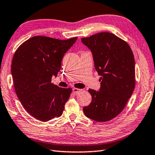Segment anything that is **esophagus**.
Here are the masks:
<instances>
[{
    "label": "esophagus",
    "instance_id": "1",
    "mask_svg": "<svg viewBox=\"0 0 155 155\" xmlns=\"http://www.w3.org/2000/svg\"><path fill=\"white\" fill-rule=\"evenodd\" d=\"M82 90L79 89V88H74L73 89H72V93H74V94H78V93H81V91Z\"/></svg>",
    "mask_w": 155,
    "mask_h": 155
}]
</instances>
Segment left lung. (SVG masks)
<instances>
[{
    "mask_svg": "<svg viewBox=\"0 0 155 155\" xmlns=\"http://www.w3.org/2000/svg\"><path fill=\"white\" fill-rule=\"evenodd\" d=\"M81 41L91 49L101 76L99 91L88 90L92 101L84 107V113L97 122L110 120L123 111L135 87L133 52L126 41L110 32H99Z\"/></svg>",
    "mask_w": 155,
    "mask_h": 155,
    "instance_id": "8db88e82",
    "label": "left lung"
}]
</instances>
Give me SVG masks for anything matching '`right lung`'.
I'll use <instances>...</instances> for the list:
<instances>
[{
	"mask_svg": "<svg viewBox=\"0 0 155 155\" xmlns=\"http://www.w3.org/2000/svg\"><path fill=\"white\" fill-rule=\"evenodd\" d=\"M77 39L36 36L20 45L13 56L11 72L16 95L25 109L39 120L62 114L72 88L52 83V77L57 76L62 58Z\"/></svg>",
	"mask_w": 155,
	"mask_h": 155,
	"instance_id": "obj_1",
	"label": "right lung"
}]
</instances>
